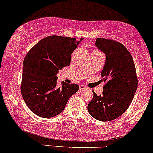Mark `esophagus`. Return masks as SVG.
Instances as JSON below:
<instances>
[{"instance_id": "1", "label": "esophagus", "mask_w": 153, "mask_h": 153, "mask_svg": "<svg viewBox=\"0 0 153 153\" xmlns=\"http://www.w3.org/2000/svg\"><path fill=\"white\" fill-rule=\"evenodd\" d=\"M79 88H80V91H84V90L87 89V88L85 85H80L79 86Z\"/></svg>"}]
</instances>
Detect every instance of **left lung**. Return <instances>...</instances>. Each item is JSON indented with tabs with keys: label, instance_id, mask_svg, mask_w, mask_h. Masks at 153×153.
I'll use <instances>...</instances> for the list:
<instances>
[{
	"label": "left lung",
	"instance_id": "left-lung-1",
	"mask_svg": "<svg viewBox=\"0 0 153 153\" xmlns=\"http://www.w3.org/2000/svg\"><path fill=\"white\" fill-rule=\"evenodd\" d=\"M95 45L106 56L101 72L105 85L102 95L93 91L88 110L96 120L111 121L123 115L132 102L138 84L137 73L131 54L122 43L97 38Z\"/></svg>",
	"mask_w": 153,
	"mask_h": 153
}]
</instances>
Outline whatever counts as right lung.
<instances>
[{"label": "right lung", "instance_id": "1", "mask_svg": "<svg viewBox=\"0 0 153 153\" xmlns=\"http://www.w3.org/2000/svg\"><path fill=\"white\" fill-rule=\"evenodd\" d=\"M79 43L75 38L48 36L25 56L21 92L27 106L38 116L49 118L60 114L79 90L78 85L64 82L58 87L56 76L59 70L70 65L72 53Z\"/></svg>", "mask_w": 153, "mask_h": 153}]
</instances>
